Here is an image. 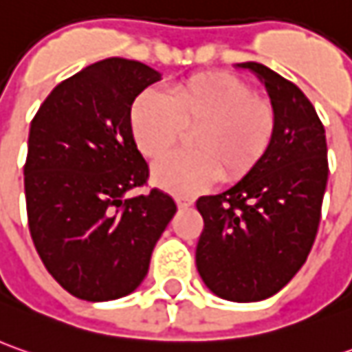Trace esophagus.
Returning <instances> with one entry per match:
<instances>
[{"label":"esophagus","mask_w":352,"mask_h":352,"mask_svg":"<svg viewBox=\"0 0 352 352\" xmlns=\"http://www.w3.org/2000/svg\"><path fill=\"white\" fill-rule=\"evenodd\" d=\"M175 202L179 208H188V206H192V204H195V200L188 199V197H177Z\"/></svg>","instance_id":"1"}]
</instances>
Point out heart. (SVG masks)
<instances>
[{"label":"heart","instance_id":"b5f03b06","mask_svg":"<svg viewBox=\"0 0 352 352\" xmlns=\"http://www.w3.org/2000/svg\"><path fill=\"white\" fill-rule=\"evenodd\" d=\"M130 134L140 152L160 157L190 134L195 152L157 160L153 183L173 195H197L218 177L237 181L255 169L271 148L276 113L269 101L255 97L245 81L230 74L197 76L177 83L165 95L148 87L128 111Z\"/></svg>","mask_w":352,"mask_h":352}]
</instances>
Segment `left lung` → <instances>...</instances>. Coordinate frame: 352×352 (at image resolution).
<instances>
[{
    "label": "left lung",
    "mask_w": 352,
    "mask_h": 352,
    "mask_svg": "<svg viewBox=\"0 0 352 352\" xmlns=\"http://www.w3.org/2000/svg\"><path fill=\"white\" fill-rule=\"evenodd\" d=\"M236 67L265 85L276 130L255 169L197 200L204 220L197 271L216 296L259 302L283 290L308 259L327 187V144L314 104L294 83L257 62Z\"/></svg>",
    "instance_id": "8db88e82"
}]
</instances>
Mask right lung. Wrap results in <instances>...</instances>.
Segmentation results:
<instances>
[{"mask_svg": "<svg viewBox=\"0 0 352 352\" xmlns=\"http://www.w3.org/2000/svg\"><path fill=\"white\" fill-rule=\"evenodd\" d=\"M160 79L142 62L109 58L56 85L32 118L25 164L31 237L72 296L107 302L134 292L175 216L162 190L126 199L148 179L128 111Z\"/></svg>", "mask_w": 352, "mask_h": 352, "instance_id": "add662e5", "label": "right lung"}]
</instances>
